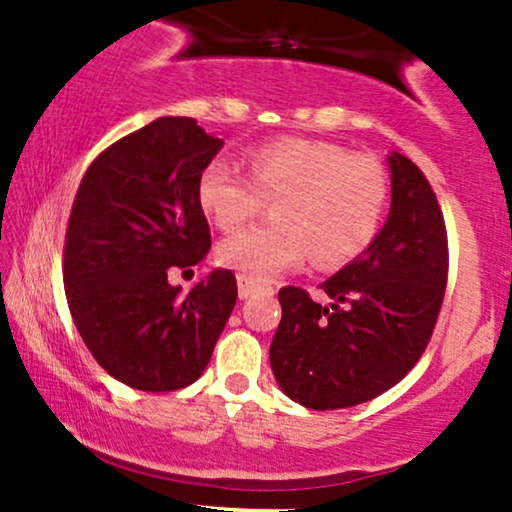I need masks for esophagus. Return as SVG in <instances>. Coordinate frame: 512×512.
Returning <instances> with one entry per match:
<instances>
[{
    "label": "esophagus",
    "mask_w": 512,
    "mask_h": 512,
    "mask_svg": "<svg viewBox=\"0 0 512 512\" xmlns=\"http://www.w3.org/2000/svg\"><path fill=\"white\" fill-rule=\"evenodd\" d=\"M255 291H257L255 281H252L250 276L238 274V296H240V298H250Z\"/></svg>",
    "instance_id": "1"
}]
</instances>
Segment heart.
<instances>
[{"instance_id": "obj_1", "label": "heart", "mask_w": 512, "mask_h": 512, "mask_svg": "<svg viewBox=\"0 0 512 512\" xmlns=\"http://www.w3.org/2000/svg\"><path fill=\"white\" fill-rule=\"evenodd\" d=\"M245 166L250 179L228 161H209L197 178V202L223 231L276 202V226L243 228L216 245L223 267L250 279H274L308 252L315 267L339 269L363 255L383 226L390 178L375 156L284 137L252 146Z\"/></svg>"}]
</instances>
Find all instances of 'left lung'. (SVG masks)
I'll list each match as a JSON object with an SVG mask.
<instances>
[{
    "mask_svg": "<svg viewBox=\"0 0 512 512\" xmlns=\"http://www.w3.org/2000/svg\"><path fill=\"white\" fill-rule=\"evenodd\" d=\"M392 207L373 245L320 286L279 291L269 361L281 390L308 409H346L397 385L431 342L448 284V231L431 182L392 154Z\"/></svg>",
    "mask_w": 512,
    "mask_h": 512,
    "instance_id": "8db88e82",
    "label": "left lung"
}]
</instances>
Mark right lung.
<instances>
[{"label":"right lung","mask_w":512,"mask_h":512,"mask_svg":"<svg viewBox=\"0 0 512 512\" xmlns=\"http://www.w3.org/2000/svg\"><path fill=\"white\" fill-rule=\"evenodd\" d=\"M192 117H158L96 156L64 238L69 313L93 358L134 390L173 392L207 368L238 298L231 269L192 291L170 269L202 264L211 233L197 178L219 154Z\"/></svg>","instance_id":"1"}]
</instances>
